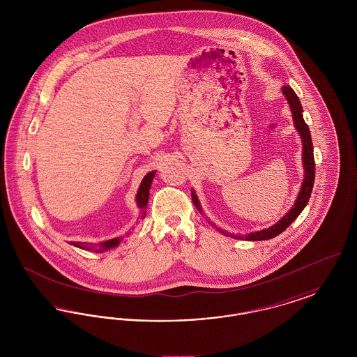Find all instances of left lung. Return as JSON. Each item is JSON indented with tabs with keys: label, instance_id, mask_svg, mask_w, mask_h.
Listing matches in <instances>:
<instances>
[{
	"label": "left lung",
	"instance_id": "1",
	"mask_svg": "<svg viewBox=\"0 0 357 357\" xmlns=\"http://www.w3.org/2000/svg\"><path fill=\"white\" fill-rule=\"evenodd\" d=\"M284 95L287 96L289 104H290V109L293 114V121L294 126L297 128V131L300 132L301 139H303V146H304V151H303V163L305 167V178L303 182V186L300 190V194L297 197V201L294 206L290 208L287 215H284L280 221L277 222L275 225H273L272 227L261 230V231H255V233H250L248 236H238L237 238H242V239H248V241H265V239H272V238L277 237L278 234H281L291 222L294 221L301 211L305 208L306 204L310 198V192L313 188V183H314V172H316V165H314V156H313V144H312V136H310V131L309 127L305 123V120L303 118V107L301 102L298 100L296 92L289 86V85H284L282 88ZM192 202L195 204V207L198 210H201V204L195 195V192L192 191ZM223 234H226L225 231H222ZM231 237H236L233 234H230Z\"/></svg>",
	"mask_w": 357,
	"mask_h": 357
}]
</instances>
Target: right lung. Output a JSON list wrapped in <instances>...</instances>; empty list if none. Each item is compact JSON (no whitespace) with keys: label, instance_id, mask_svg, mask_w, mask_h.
<instances>
[{"label":"right lung","instance_id":"right-lung-1","mask_svg":"<svg viewBox=\"0 0 357 357\" xmlns=\"http://www.w3.org/2000/svg\"><path fill=\"white\" fill-rule=\"evenodd\" d=\"M153 176H155V172L151 171V172H149L144 178H143V181H142V185L139 187V190H137V194H136V202H137V206L140 207V208H144L146 206H147V202H149V195H150V187H151V182H153ZM146 215V213H143V217ZM120 241L119 238H114V239H109V241H105V242H102L100 243V248L99 249H95L98 253H100V252H104V250H108V249H111V248H115V246H118L119 245ZM70 245H73V246H76V248H82V249H86V250H93V246H91V243L89 245H86V243H82V242H70Z\"/></svg>","mask_w":357,"mask_h":357}]
</instances>
